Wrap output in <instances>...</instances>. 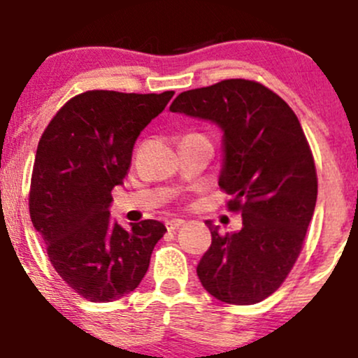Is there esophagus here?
I'll list each match as a JSON object with an SVG mask.
<instances>
[{"label":"esophagus","instance_id":"1","mask_svg":"<svg viewBox=\"0 0 358 358\" xmlns=\"http://www.w3.org/2000/svg\"><path fill=\"white\" fill-rule=\"evenodd\" d=\"M183 223H185V220L171 218V220H168V222H166V229H168L169 232H173V230H178L180 227L183 225Z\"/></svg>","mask_w":358,"mask_h":358}]
</instances>
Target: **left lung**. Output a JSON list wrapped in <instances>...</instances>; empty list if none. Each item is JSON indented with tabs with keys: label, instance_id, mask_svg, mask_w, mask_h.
Here are the masks:
<instances>
[{
	"label": "left lung",
	"instance_id": "left-lung-1",
	"mask_svg": "<svg viewBox=\"0 0 358 358\" xmlns=\"http://www.w3.org/2000/svg\"><path fill=\"white\" fill-rule=\"evenodd\" d=\"M169 110L222 129L218 185L243 215L236 232L206 222L213 239L197 277L220 301L255 305L291 272L315 211L317 173L301 124L279 95L248 79L180 93Z\"/></svg>",
	"mask_w": 358,
	"mask_h": 358
}]
</instances>
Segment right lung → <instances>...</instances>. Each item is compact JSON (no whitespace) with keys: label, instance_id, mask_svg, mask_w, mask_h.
<instances>
[{"label":"right lung","instance_id":"obj_1","mask_svg":"<svg viewBox=\"0 0 358 358\" xmlns=\"http://www.w3.org/2000/svg\"><path fill=\"white\" fill-rule=\"evenodd\" d=\"M175 92L93 90L71 99L38 143L29 211L60 277L88 301L107 303L138 287L166 227L157 220L110 218L133 145Z\"/></svg>","mask_w":358,"mask_h":358}]
</instances>
